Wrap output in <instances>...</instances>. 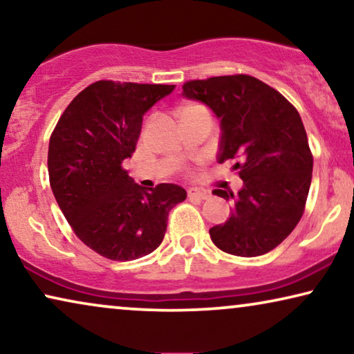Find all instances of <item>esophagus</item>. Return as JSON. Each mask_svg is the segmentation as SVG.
Masks as SVG:
<instances>
[{"label":"esophagus","mask_w":354,"mask_h":354,"mask_svg":"<svg viewBox=\"0 0 354 354\" xmlns=\"http://www.w3.org/2000/svg\"><path fill=\"white\" fill-rule=\"evenodd\" d=\"M188 198H190V200H196V201L207 200V198H209V192L198 190V188H190V190H188Z\"/></svg>","instance_id":"1"}]
</instances>
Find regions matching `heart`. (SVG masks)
<instances>
[{
    "label": "heart",
    "mask_w": 354,
    "mask_h": 354,
    "mask_svg": "<svg viewBox=\"0 0 354 354\" xmlns=\"http://www.w3.org/2000/svg\"><path fill=\"white\" fill-rule=\"evenodd\" d=\"M193 106H198V104H187V106H183V108L180 109V113H183V111H187V109H190V108H193Z\"/></svg>",
    "instance_id": "b5f03b06"
}]
</instances>
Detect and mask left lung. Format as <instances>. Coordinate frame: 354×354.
Returning a JSON list of instances; mask_svg holds the SVG:
<instances>
[{"label":"left lung","instance_id":"left-lung-1","mask_svg":"<svg viewBox=\"0 0 354 354\" xmlns=\"http://www.w3.org/2000/svg\"><path fill=\"white\" fill-rule=\"evenodd\" d=\"M183 96L209 106L221 119L217 161H235L243 180L232 214L209 229L229 254L253 258L279 246L301 219L313 178V153L298 111L282 93L246 74L183 84Z\"/></svg>","mask_w":354,"mask_h":354}]
</instances>
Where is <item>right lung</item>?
Segmentation results:
<instances>
[{"label": "right lung", "instance_id": "add662e5", "mask_svg": "<svg viewBox=\"0 0 354 354\" xmlns=\"http://www.w3.org/2000/svg\"><path fill=\"white\" fill-rule=\"evenodd\" d=\"M174 88L98 80L71 101L53 130V195L74 234L103 258L132 261L153 253L169 212L187 198L174 183L147 192L122 167L137 147L143 114Z\"/></svg>", "mask_w": 354, "mask_h": 354}]
</instances>
